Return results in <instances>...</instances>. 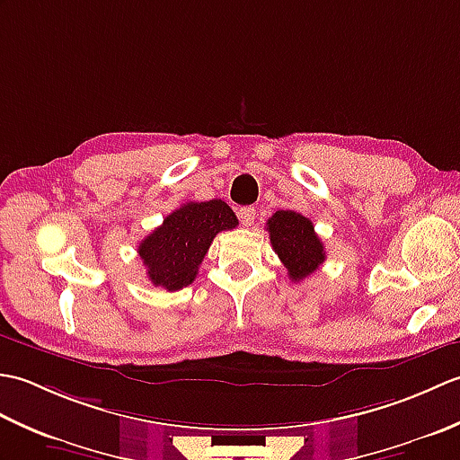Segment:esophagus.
<instances>
[{"label":"esophagus","instance_id":"obj_1","mask_svg":"<svg viewBox=\"0 0 460 460\" xmlns=\"http://www.w3.org/2000/svg\"><path fill=\"white\" fill-rule=\"evenodd\" d=\"M237 215H239V219H241V223H243V225H245V227H251L252 221H255L257 209H255V208H251V205H249V208H241Z\"/></svg>","mask_w":460,"mask_h":460}]
</instances>
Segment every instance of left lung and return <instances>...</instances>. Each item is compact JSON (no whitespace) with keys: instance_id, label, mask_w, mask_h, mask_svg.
Masks as SVG:
<instances>
[{"instance_id":"1","label":"left lung","mask_w":460,"mask_h":460,"mask_svg":"<svg viewBox=\"0 0 460 460\" xmlns=\"http://www.w3.org/2000/svg\"><path fill=\"white\" fill-rule=\"evenodd\" d=\"M267 231L270 245L287 267L290 280H305L326 261L324 245L316 235L314 225L305 215L277 211L267 221Z\"/></svg>"}]
</instances>
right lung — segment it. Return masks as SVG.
<instances>
[{"label": "right lung", "mask_w": 460, "mask_h": 460, "mask_svg": "<svg viewBox=\"0 0 460 460\" xmlns=\"http://www.w3.org/2000/svg\"><path fill=\"white\" fill-rule=\"evenodd\" d=\"M237 225V215L221 199L183 203L138 247L152 285L168 292L191 285L213 237Z\"/></svg>", "instance_id": "1"}]
</instances>
